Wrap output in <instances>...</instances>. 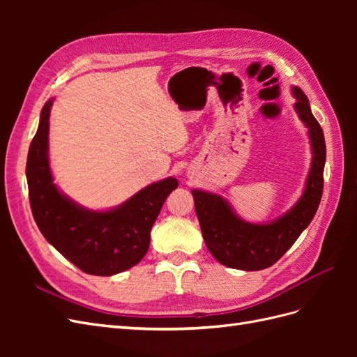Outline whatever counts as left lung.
Listing matches in <instances>:
<instances>
[{
    "label": "left lung",
    "instance_id": "left-lung-1",
    "mask_svg": "<svg viewBox=\"0 0 357 357\" xmlns=\"http://www.w3.org/2000/svg\"><path fill=\"white\" fill-rule=\"evenodd\" d=\"M291 95L296 100L295 112L308 129L312 155L304 192L294 207L273 222L250 223L218 193L192 190L205 245L225 266L259 271L274 265L294 245L319 208L326 162L325 135L311 113L307 95L298 86L291 88Z\"/></svg>",
    "mask_w": 357,
    "mask_h": 357
}]
</instances>
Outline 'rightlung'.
<instances>
[{
	"instance_id": "obj_1",
	"label": "right lung",
	"mask_w": 357,
	"mask_h": 357,
	"mask_svg": "<svg viewBox=\"0 0 357 357\" xmlns=\"http://www.w3.org/2000/svg\"><path fill=\"white\" fill-rule=\"evenodd\" d=\"M52 104L53 98L43 107L28 152L26 180L32 215L43 236L83 273L104 277L123 273L146 256L150 229L178 181L167 177L152 183L110 210L82 207L53 183L49 164Z\"/></svg>"
}]
</instances>
